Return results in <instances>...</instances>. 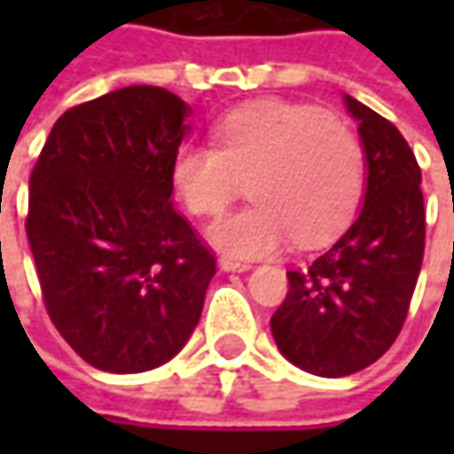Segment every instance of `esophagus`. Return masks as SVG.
<instances>
[{
	"label": "esophagus",
	"mask_w": 454,
	"mask_h": 454,
	"mask_svg": "<svg viewBox=\"0 0 454 454\" xmlns=\"http://www.w3.org/2000/svg\"><path fill=\"white\" fill-rule=\"evenodd\" d=\"M253 268L250 262H242V260H235V257H219V270L224 272H247Z\"/></svg>",
	"instance_id": "1"
}]
</instances>
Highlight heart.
I'll list each match as a JSON object with an SVG mask.
<instances>
[{"instance_id": "b5f03b06", "label": "heart", "mask_w": 454, "mask_h": 454, "mask_svg": "<svg viewBox=\"0 0 454 454\" xmlns=\"http://www.w3.org/2000/svg\"><path fill=\"white\" fill-rule=\"evenodd\" d=\"M215 141H186L171 159V184L192 215H217L242 192L253 201L209 224L207 239L235 257H268L295 239L318 247L356 212L366 161L358 138L339 121L257 100L215 126Z\"/></svg>"}]
</instances>
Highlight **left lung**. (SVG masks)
I'll return each mask as SVG.
<instances>
[{"label": "left lung", "instance_id": "1", "mask_svg": "<svg viewBox=\"0 0 454 454\" xmlns=\"http://www.w3.org/2000/svg\"><path fill=\"white\" fill-rule=\"evenodd\" d=\"M366 161L364 204L339 242L290 270L286 303L270 318L280 354L316 376H348L392 346L425 257L422 171L404 136L348 93Z\"/></svg>", "mask_w": 454, "mask_h": 454}]
</instances>
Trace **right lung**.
I'll return each mask as SVG.
<instances>
[{"mask_svg": "<svg viewBox=\"0 0 454 454\" xmlns=\"http://www.w3.org/2000/svg\"><path fill=\"white\" fill-rule=\"evenodd\" d=\"M192 108L129 85L58 118L29 176L27 239L60 336L100 372L141 374L184 348L215 257L171 204Z\"/></svg>", "mask_w": 454, "mask_h": 454, "instance_id": "add662e5", "label": "right lung"}]
</instances>
